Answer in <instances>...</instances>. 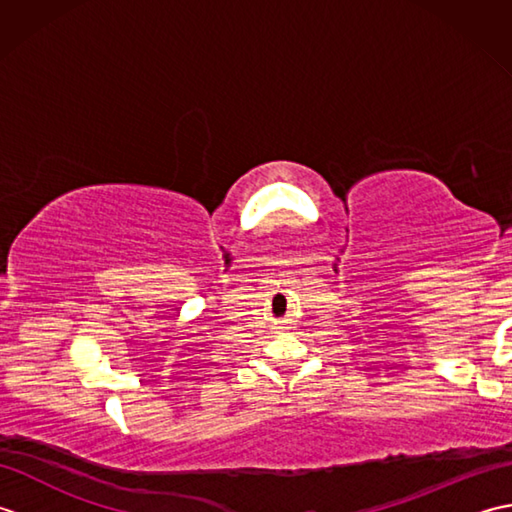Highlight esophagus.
<instances>
[{"mask_svg":"<svg viewBox=\"0 0 512 512\" xmlns=\"http://www.w3.org/2000/svg\"><path fill=\"white\" fill-rule=\"evenodd\" d=\"M277 330H284V328H277Z\"/></svg>","mask_w":512,"mask_h":512,"instance_id":"esophagus-1","label":"esophagus"}]
</instances>
